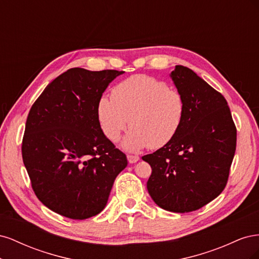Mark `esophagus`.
<instances>
[{"mask_svg":"<svg viewBox=\"0 0 259 259\" xmlns=\"http://www.w3.org/2000/svg\"><path fill=\"white\" fill-rule=\"evenodd\" d=\"M127 160L130 163H136L139 160L138 155H133V154H128L127 155Z\"/></svg>","mask_w":259,"mask_h":259,"instance_id":"esophagus-1","label":"esophagus"}]
</instances>
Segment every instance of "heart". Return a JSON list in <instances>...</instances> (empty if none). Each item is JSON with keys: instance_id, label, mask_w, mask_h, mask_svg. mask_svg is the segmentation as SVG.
I'll use <instances>...</instances> for the list:
<instances>
[{"instance_id": "1", "label": "heart", "mask_w": 259, "mask_h": 259, "mask_svg": "<svg viewBox=\"0 0 259 259\" xmlns=\"http://www.w3.org/2000/svg\"><path fill=\"white\" fill-rule=\"evenodd\" d=\"M186 110L182 93L145 74L116 84L111 99L103 96L97 105L101 130L111 143L119 142L128 123L131 131L123 147L132 152L147 147L159 149L170 143L182 127Z\"/></svg>"}]
</instances>
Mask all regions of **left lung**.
Here are the masks:
<instances>
[{"label": "left lung", "instance_id": "1", "mask_svg": "<svg viewBox=\"0 0 259 259\" xmlns=\"http://www.w3.org/2000/svg\"><path fill=\"white\" fill-rule=\"evenodd\" d=\"M187 110L175 138L151 154L147 189L163 209L197 210L223 192L237 147V127L227 100L191 69L170 73Z\"/></svg>", "mask_w": 259, "mask_h": 259}]
</instances>
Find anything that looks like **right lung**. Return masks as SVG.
<instances>
[{
  "instance_id": "right-lung-1",
  "label": "right lung",
  "mask_w": 259,
  "mask_h": 259,
  "mask_svg": "<svg viewBox=\"0 0 259 259\" xmlns=\"http://www.w3.org/2000/svg\"><path fill=\"white\" fill-rule=\"evenodd\" d=\"M123 72L71 68L46 86L30 109L22 161L37 199L55 213L71 219L99 214L127 165L97 115L108 84Z\"/></svg>"
}]
</instances>
